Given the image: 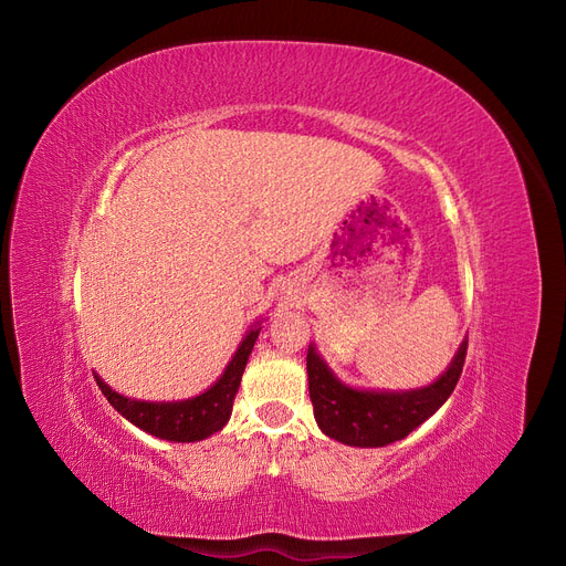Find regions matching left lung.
I'll return each mask as SVG.
<instances>
[{
    "label": "left lung",
    "instance_id": "8db88e82",
    "mask_svg": "<svg viewBox=\"0 0 566 566\" xmlns=\"http://www.w3.org/2000/svg\"><path fill=\"white\" fill-rule=\"evenodd\" d=\"M468 339L462 342L449 370L432 385L410 391H361L342 385L321 361L314 347L306 352L310 399L314 418L331 439L347 447H387L420 427L451 397L462 366H465Z\"/></svg>",
    "mask_w": 566,
    "mask_h": 566
}]
</instances>
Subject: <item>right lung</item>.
I'll list each match as a JSON object with an SVG mask.
<instances>
[{
    "label": "right lung",
    "mask_w": 566,
    "mask_h": 566,
    "mask_svg": "<svg viewBox=\"0 0 566 566\" xmlns=\"http://www.w3.org/2000/svg\"><path fill=\"white\" fill-rule=\"evenodd\" d=\"M260 331H250L241 347L233 354L231 364L227 366L224 375L196 399L186 401H169V403H153V401H136L127 399L123 394L113 391L104 380L96 378L98 389L104 391L108 403L117 410L119 416L127 418L132 424L139 427V430L160 437L167 441H200L219 432L221 427L229 422L233 399L241 387L243 370L248 364V356L254 347V339Z\"/></svg>",
    "instance_id": "right-lung-1"
}]
</instances>
